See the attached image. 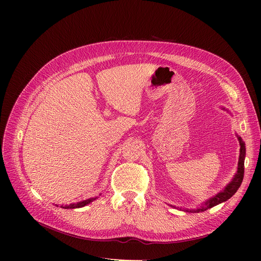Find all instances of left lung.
I'll return each instance as SVG.
<instances>
[{"label":"left lung","mask_w":261,"mask_h":261,"mask_svg":"<svg viewBox=\"0 0 261 261\" xmlns=\"http://www.w3.org/2000/svg\"><path fill=\"white\" fill-rule=\"evenodd\" d=\"M238 140L240 142V156H239V162H238V171H237L235 177L225 187V189L223 191H221V193H219L217 196H215L214 198H212L211 200H208L206 203H205V206H203L201 208H198L197 211H193V212H204V211H206L207 208L216 206V205H218L219 203H222V202L228 200L230 197H232V196L236 194V191L240 187V185L242 183V180H243V175H244V156H245V146H244V143L242 142L241 138H238Z\"/></svg>","instance_id":"left-lung-1"}]
</instances>
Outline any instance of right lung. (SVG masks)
Instances as JSON below:
<instances>
[{"label":"right lung","instance_id":"obj_1","mask_svg":"<svg viewBox=\"0 0 261 261\" xmlns=\"http://www.w3.org/2000/svg\"><path fill=\"white\" fill-rule=\"evenodd\" d=\"M95 199H96V198H90V199L85 200V201H82V202H78L77 204L65 205V206H61V207H64V208H79V207H84V206H86L87 204H89V203L93 202Z\"/></svg>","mask_w":261,"mask_h":261}]
</instances>
